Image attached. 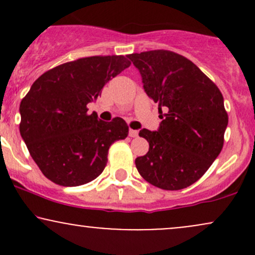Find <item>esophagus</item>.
I'll use <instances>...</instances> for the list:
<instances>
[{"label": "esophagus", "mask_w": 255, "mask_h": 255, "mask_svg": "<svg viewBox=\"0 0 255 255\" xmlns=\"http://www.w3.org/2000/svg\"><path fill=\"white\" fill-rule=\"evenodd\" d=\"M137 134H139V131H137V130L129 129V136H130V137H136Z\"/></svg>", "instance_id": "obj_1"}]
</instances>
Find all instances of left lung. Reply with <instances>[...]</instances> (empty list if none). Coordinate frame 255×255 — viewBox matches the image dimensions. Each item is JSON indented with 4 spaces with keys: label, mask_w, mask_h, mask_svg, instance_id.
Here are the masks:
<instances>
[{
    "label": "left lung",
    "mask_w": 255,
    "mask_h": 255,
    "mask_svg": "<svg viewBox=\"0 0 255 255\" xmlns=\"http://www.w3.org/2000/svg\"><path fill=\"white\" fill-rule=\"evenodd\" d=\"M141 75L146 95L164 112L159 128L141 129L148 141L137 157L139 174L148 183L178 191L200 178L221 153L228 114L221 91L188 58L168 50L128 55Z\"/></svg>",
    "instance_id": "left-lung-1"
}]
</instances>
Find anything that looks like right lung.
Listing matches in <instances>:
<instances>
[{
	"mask_svg": "<svg viewBox=\"0 0 255 255\" xmlns=\"http://www.w3.org/2000/svg\"><path fill=\"white\" fill-rule=\"evenodd\" d=\"M130 66L125 56L84 57L55 67L34 81L20 103V134L44 176L64 187L98 177L116 140L128 126L115 118L104 122L87 114V104Z\"/></svg>",
	"mask_w": 255,
	"mask_h": 255,
	"instance_id": "obj_1",
	"label": "right lung"
}]
</instances>
